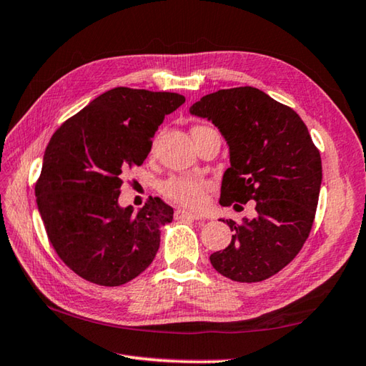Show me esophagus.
Here are the masks:
<instances>
[{
  "mask_svg": "<svg viewBox=\"0 0 366 366\" xmlns=\"http://www.w3.org/2000/svg\"><path fill=\"white\" fill-rule=\"evenodd\" d=\"M174 217L176 219H182V218H189V219H204L201 215H197V214H192V212H187V210H182V209H177L174 212Z\"/></svg>",
  "mask_w": 366,
  "mask_h": 366,
  "instance_id": "34e87169",
  "label": "esophagus"
}]
</instances>
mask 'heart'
<instances>
[{
  "instance_id": "obj_1",
  "label": "heart",
  "mask_w": 366,
  "mask_h": 366,
  "mask_svg": "<svg viewBox=\"0 0 366 366\" xmlns=\"http://www.w3.org/2000/svg\"><path fill=\"white\" fill-rule=\"evenodd\" d=\"M207 126H198L194 129H204ZM210 184L206 179L193 176H172L160 184L159 190L169 201L189 209H199L207 198Z\"/></svg>"
}]
</instances>
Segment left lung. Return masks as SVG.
I'll return each instance as SVG.
<instances>
[{
  "label": "left lung",
  "instance_id": "8db88e82",
  "mask_svg": "<svg viewBox=\"0 0 366 366\" xmlns=\"http://www.w3.org/2000/svg\"><path fill=\"white\" fill-rule=\"evenodd\" d=\"M190 114L212 120L229 144L219 204L256 201L252 219H223L234 235L212 254V267L237 282L274 276L298 256L315 219L322 169L307 126L292 107L248 86L202 97Z\"/></svg>",
  "mask_w": 366,
  "mask_h": 366
}]
</instances>
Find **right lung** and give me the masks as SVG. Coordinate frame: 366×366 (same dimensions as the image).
Here are the masks:
<instances>
[{
  "label": "right lung",
  "instance_id": "1",
  "mask_svg": "<svg viewBox=\"0 0 366 366\" xmlns=\"http://www.w3.org/2000/svg\"><path fill=\"white\" fill-rule=\"evenodd\" d=\"M185 103L179 93L115 87L68 118L45 149L36 197L57 256L89 282L118 287L154 260L160 226L173 209L149 198L118 206L123 174L140 167L165 115Z\"/></svg>",
  "mask_w": 366,
  "mask_h": 366
}]
</instances>
